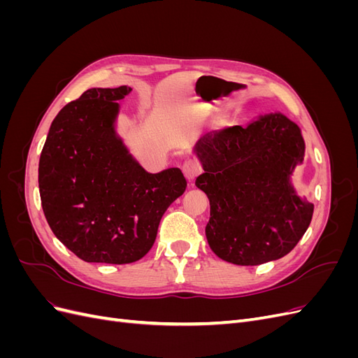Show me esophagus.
Returning a JSON list of instances; mask_svg holds the SVG:
<instances>
[{
    "mask_svg": "<svg viewBox=\"0 0 358 358\" xmlns=\"http://www.w3.org/2000/svg\"><path fill=\"white\" fill-rule=\"evenodd\" d=\"M182 170H183V175L187 176V179L192 180V179H196L201 173V166L196 158H188L185 162H183Z\"/></svg>",
    "mask_w": 358,
    "mask_h": 358,
    "instance_id": "1",
    "label": "esophagus"
}]
</instances>
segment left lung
<instances>
[{
    "label": "left lung",
    "mask_w": 358,
    "mask_h": 358,
    "mask_svg": "<svg viewBox=\"0 0 358 358\" xmlns=\"http://www.w3.org/2000/svg\"><path fill=\"white\" fill-rule=\"evenodd\" d=\"M196 180L210 201L206 237L212 251L239 266L287 255L306 233L313 204L300 199L288 178L303 161L300 128L280 113L203 136Z\"/></svg>",
    "instance_id": "obj_1"
}]
</instances>
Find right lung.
<instances>
[{"label": "right lung", "mask_w": 358, "mask_h": 358, "mask_svg": "<svg viewBox=\"0 0 358 358\" xmlns=\"http://www.w3.org/2000/svg\"><path fill=\"white\" fill-rule=\"evenodd\" d=\"M128 86L92 88L59 110L38 162L41 208L58 239L88 263L128 264L152 248L169 206L187 189L179 169L148 173L115 136Z\"/></svg>", "instance_id": "add662e5"}]
</instances>
